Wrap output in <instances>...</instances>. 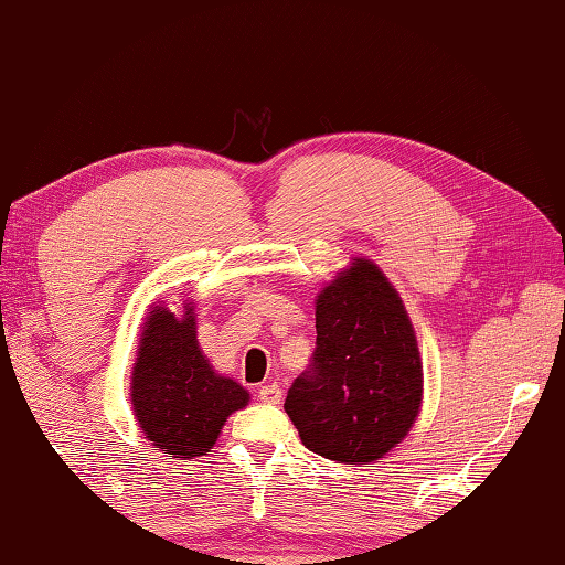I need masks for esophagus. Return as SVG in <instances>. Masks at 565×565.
I'll use <instances>...</instances> for the list:
<instances>
[{"label": "esophagus", "instance_id": "34e87169", "mask_svg": "<svg viewBox=\"0 0 565 565\" xmlns=\"http://www.w3.org/2000/svg\"><path fill=\"white\" fill-rule=\"evenodd\" d=\"M259 398L264 404H279L281 401V386L279 384H264L259 388Z\"/></svg>", "mask_w": 565, "mask_h": 565}]
</instances>
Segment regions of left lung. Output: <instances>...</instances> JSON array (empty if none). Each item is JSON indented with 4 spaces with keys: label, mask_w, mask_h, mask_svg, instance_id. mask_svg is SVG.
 I'll list each match as a JSON object with an SVG mask.
<instances>
[{
    "label": "left lung",
    "mask_w": 565,
    "mask_h": 565,
    "mask_svg": "<svg viewBox=\"0 0 565 565\" xmlns=\"http://www.w3.org/2000/svg\"><path fill=\"white\" fill-rule=\"evenodd\" d=\"M424 366L394 284L366 256L317 296V351L284 408L309 451L363 466L384 458L416 424Z\"/></svg>",
    "instance_id": "obj_1"
}]
</instances>
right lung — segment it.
I'll return each mask as SVG.
<instances>
[{
	"label": "right lung",
	"instance_id": "obj_1",
	"mask_svg": "<svg viewBox=\"0 0 565 565\" xmlns=\"http://www.w3.org/2000/svg\"><path fill=\"white\" fill-rule=\"evenodd\" d=\"M131 408L147 441L174 458L206 456L248 391L209 363L196 339L194 301L151 303L131 366Z\"/></svg>",
	"mask_w": 565,
	"mask_h": 565
}]
</instances>
